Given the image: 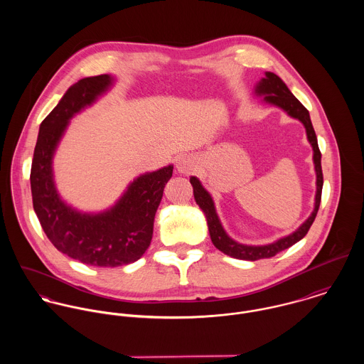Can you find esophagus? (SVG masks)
I'll use <instances>...</instances> for the list:
<instances>
[{"label":"esophagus","mask_w":364,"mask_h":364,"mask_svg":"<svg viewBox=\"0 0 364 364\" xmlns=\"http://www.w3.org/2000/svg\"><path fill=\"white\" fill-rule=\"evenodd\" d=\"M176 168H178V171L182 172V173H191V171L193 169V162H192L191 158L182 156V158L178 159Z\"/></svg>","instance_id":"1"}]
</instances>
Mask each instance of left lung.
Here are the masks:
<instances>
[{"label":"left lung","mask_w":364,"mask_h":364,"mask_svg":"<svg viewBox=\"0 0 364 364\" xmlns=\"http://www.w3.org/2000/svg\"><path fill=\"white\" fill-rule=\"evenodd\" d=\"M257 92L260 95H264V101L270 104L276 105L282 109H284L290 116L299 119L307 130V137L309 141L311 143L312 150H314V164H315V172H316V195H315V208L312 211L311 215L309 220L293 234L289 237L280 238L279 241L269 244V245H262V247H250V245H242L235 241H232L225 231L221 227V223L215 214L214 210V203L211 196L205 191V188L200 185L199 179L192 176L191 183L193 186V195L195 200L199 205L206 214L208 218V232L211 242L214 247L224 252L225 255H230L232 258L244 260H258L264 259V258H272L276 254L290 248L296 242H299L301 238H304L310 230V227L316 217L319 203H321V193H322V185H323V176H322V168H321V151L318 149V141L316 136L312 127L310 113L306 109V106L301 104L286 87V84L273 73H266V77L262 78L257 87Z\"/></svg>","instance_id":"1"}]
</instances>
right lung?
<instances>
[{"instance_id": "1", "label": "right lung", "mask_w": 364, "mask_h": 364, "mask_svg": "<svg viewBox=\"0 0 364 364\" xmlns=\"http://www.w3.org/2000/svg\"><path fill=\"white\" fill-rule=\"evenodd\" d=\"M110 84L107 74L80 80L45 117L31 168L35 213L53 245L73 259L91 266H122L143 257L151 244L156 208L173 166L137 178L119 203L90 215L65 206L53 183L52 156L68 120L92 104Z\"/></svg>"}]
</instances>
